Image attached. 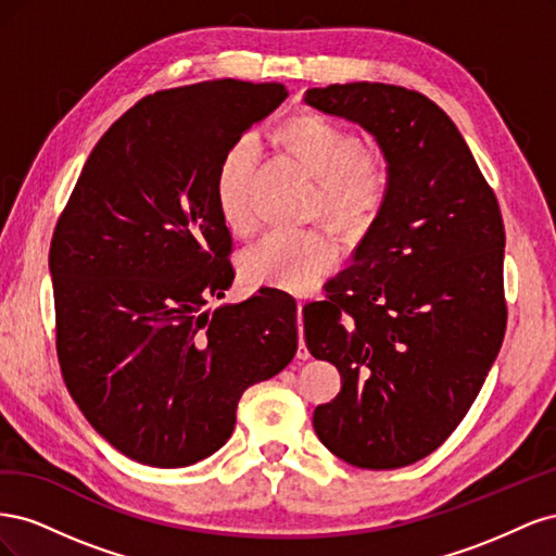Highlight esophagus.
I'll return each mask as SVG.
<instances>
[{"mask_svg": "<svg viewBox=\"0 0 556 556\" xmlns=\"http://www.w3.org/2000/svg\"><path fill=\"white\" fill-rule=\"evenodd\" d=\"M296 323H299V348H296V357L299 359H308L311 352L304 343V301H299L296 304Z\"/></svg>", "mask_w": 556, "mask_h": 556, "instance_id": "esophagus-1", "label": "esophagus"}]
</instances>
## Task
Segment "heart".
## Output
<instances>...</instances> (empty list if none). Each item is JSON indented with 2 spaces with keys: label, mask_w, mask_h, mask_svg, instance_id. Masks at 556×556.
Instances as JSON below:
<instances>
[{
  "label": "heart",
  "mask_w": 556,
  "mask_h": 556,
  "mask_svg": "<svg viewBox=\"0 0 556 556\" xmlns=\"http://www.w3.org/2000/svg\"><path fill=\"white\" fill-rule=\"evenodd\" d=\"M278 141L317 180L315 208L339 229H362L374 220L387 192L382 164L364 153L355 131L325 117L301 115L278 129ZM260 160L257 141L241 137L220 160L215 201L231 231L252 225L250 182ZM339 260V245L325 229H271L243 257V276L255 288L306 292Z\"/></svg>",
  "instance_id": "1"
}]
</instances>
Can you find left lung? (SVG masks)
I'll return each mask as SVG.
<instances>
[{
	"label": "left lung",
	"mask_w": 556,
	"mask_h": 556,
	"mask_svg": "<svg viewBox=\"0 0 556 556\" xmlns=\"http://www.w3.org/2000/svg\"><path fill=\"white\" fill-rule=\"evenodd\" d=\"M306 106L376 139L387 192L352 264L306 306V345L341 374L313 427L336 457L401 468L473 406L506 331L498 201L443 109L384 83L313 88Z\"/></svg>",
	"instance_id": "1"
}]
</instances>
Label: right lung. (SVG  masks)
I'll return each mask as SVG.
<instances>
[{
	"label": "right lung",
	"instance_id": "right-lung-1",
	"mask_svg": "<svg viewBox=\"0 0 556 556\" xmlns=\"http://www.w3.org/2000/svg\"><path fill=\"white\" fill-rule=\"evenodd\" d=\"M285 97L282 83L223 78L141 99L99 139L60 215L48 268L62 376L94 431L134 462L211 457L241 394L294 357L288 292L204 311L233 282L217 166Z\"/></svg>",
	"mask_w": 556,
	"mask_h": 556
}]
</instances>
